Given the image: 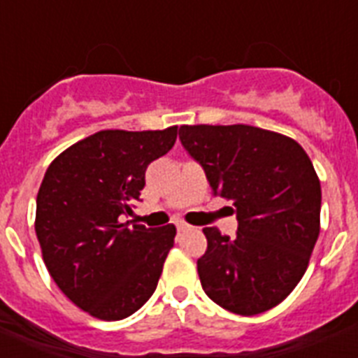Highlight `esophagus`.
<instances>
[{
    "instance_id": "1",
    "label": "esophagus",
    "mask_w": 358,
    "mask_h": 358,
    "mask_svg": "<svg viewBox=\"0 0 358 358\" xmlns=\"http://www.w3.org/2000/svg\"><path fill=\"white\" fill-rule=\"evenodd\" d=\"M176 229H178V232H185V230H189V224L184 223V221H176Z\"/></svg>"
}]
</instances>
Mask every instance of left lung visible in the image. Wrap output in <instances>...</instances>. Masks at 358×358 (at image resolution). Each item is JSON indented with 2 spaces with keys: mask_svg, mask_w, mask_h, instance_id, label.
Wrapping results in <instances>:
<instances>
[{
  "mask_svg": "<svg viewBox=\"0 0 358 358\" xmlns=\"http://www.w3.org/2000/svg\"><path fill=\"white\" fill-rule=\"evenodd\" d=\"M180 141L238 217L236 238L202 230V289L239 316L277 306L303 278L320 236L322 185L310 157L297 141L247 124L180 126Z\"/></svg>",
  "mask_w": 358,
  "mask_h": 358,
  "instance_id": "8db88e82",
  "label": "left lung"
}]
</instances>
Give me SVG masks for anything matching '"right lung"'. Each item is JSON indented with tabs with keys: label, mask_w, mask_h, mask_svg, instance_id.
Instances as JSON below:
<instances>
[{
	"label": "right lung",
	"mask_w": 358,
	"mask_h": 358,
	"mask_svg": "<svg viewBox=\"0 0 358 358\" xmlns=\"http://www.w3.org/2000/svg\"><path fill=\"white\" fill-rule=\"evenodd\" d=\"M178 126L102 129L48 167L36 195L35 232L48 271L76 306L117 322L150 299L176 229H146L131 213L146 167L174 146Z\"/></svg>",
	"instance_id": "add662e5"
}]
</instances>
